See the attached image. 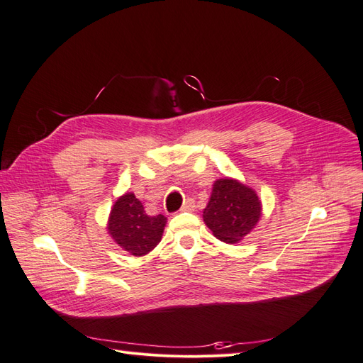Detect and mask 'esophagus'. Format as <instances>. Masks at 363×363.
<instances>
[{
	"instance_id": "1",
	"label": "esophagus",
	"mask_w": 363,
	"mask_h": 363,
	"mask_svg": "<svg viewBox=\"0 0 363 363\" xmlns=\"http://www.w3.org/2000/svg\"><path fill=\"white\" fill-rule=\"evenodd\" d=\"M194 208H195V201H194L192 199L184 200V203H183V206H182V211H183V212H192Z\"/></svg>"
}]
</instances>
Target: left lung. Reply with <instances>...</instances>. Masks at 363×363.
I'll list each match as a JSON object with an SVG mask.
<instances>
[{
    "mask_svg": "<svg viewBox=\"0 0 363 363\" xmlns=\"http://www.w3.org/2000/svg\"><path fill=\"white\" fill-rule=\"evenodd\" d=\"M262 215L257 194L235 179H219L213 183L203 219L215 238L236 244L256 227Z\"/></svg>",
    "mask_w": 363,
    "mask_h": 363,
    "instance_id": "obj_1",
    "label": "left lung"
}]
</instances>
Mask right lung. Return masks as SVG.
<instances>
[{
	"mask_svg": "<svg viewBox=\"0 0 363 363\" xmlns=\"http://www.w3.org/2000/svg\"><path fill=\"white\" fill-rule=\"evenodd\" d=\"M164 224L167 218L147 215L135 194L127 192L113 204L107 230L115 242L131 256H145L160 242Z\"/></svg>",
	"mask_w": 363,
	"mask_h": 363,
	"instance_id": "right-lung-1",
	"label": "right lung"
}]
</instances>
